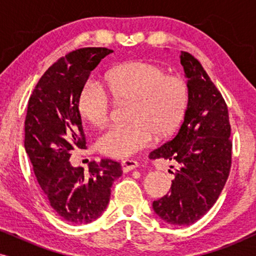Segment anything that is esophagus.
Returning <instances> with one entry per match:
<instances>
[{
    "instance_id": "obj_1",
    "label": "esophagus",
    "mask_w": 256,
    "mask_h": 256,
    "mask_svg": "<svg viewBox=\"0 0 256 256\" xmlns=\"http://www.w3.org/2000/svg\"><path fill=\"white\" fill-rule=\"evenodd\" d=\"M121 166L124 172H128V171L134 170L136 168H138V163L134 160H124L121 162Z\"/></svg>"
}]
</instances>
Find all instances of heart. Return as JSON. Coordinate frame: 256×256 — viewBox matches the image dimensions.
I'll return each mask as SVG.
<instances>
[{"instance_id": "obj_1", "label": "heart", "mask_w": 256, "mask_h": 256, "mask_svg": "<svg viewBox=\"0 0 256 256\" xmlns=\"http://www.w3.org/2000/svg\"><path fill=\"white\" fill-rule=\"evenodd\" d=\"M104 88L115 101L130 102V124L110 128L96 141L98 150L113 158H127L146 149L152 144L154 132L160 138L172 134L188 108L185 80L166 74L163 68L149 62L115 66L106 74ZM106 92L92 80L80 90L78 112L93 127H102L110 118L112 101Z\"/></svg>"}]
</instances>
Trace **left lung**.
Here are the masks:
<instances>
[{
  "label": "left lung",
  "mask_w": 256,
  "mask_h": 256,
  "mask_svg": "<svg viewBox=\"0 0 256 256\" xmlns=\"http://www.w3.org/2000/svg\"><path fill=\"white\" fill-rule=\"evenodd\" d=\"M188 102L184 122L171 140L149 154L152 160L176 162L169 194L152 202L170 225H191L214 205L228 178L232 142L228 110L200 62L182 51ZM174 168V166H172Z\"/></svg>",
  "instance_id": "8db88e82"
}]
</instances>
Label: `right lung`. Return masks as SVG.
<instances>
[{"label":"right lung","mask_w":256,"mask_h":256,"mask_svg":"<svg viewBox=\"0 0 256 256\" xmlns=\"http://www.w3.org/2000/svg\"><path fill=\"white\" fill-rule=\"evenodd\" d=\"M106 48H84L58 59L31 94L24 124V146L51 208L66 222L82 225L99 218L122 174L118 162H90L88 171L70 163L74 149H86L78 96L90 72L112 54Z\"/></svg>","instance_id":"1"}]
</instances>
